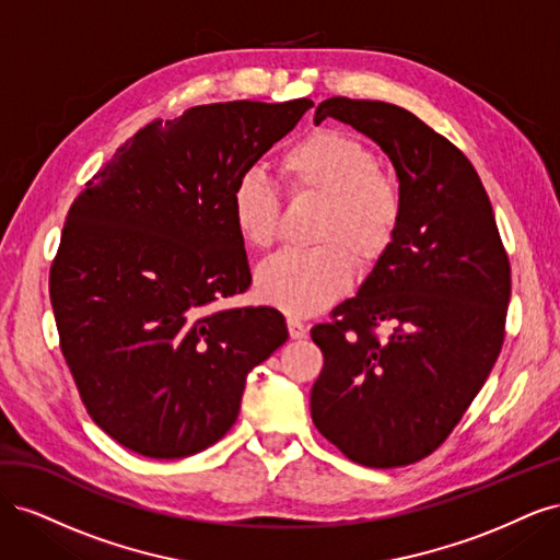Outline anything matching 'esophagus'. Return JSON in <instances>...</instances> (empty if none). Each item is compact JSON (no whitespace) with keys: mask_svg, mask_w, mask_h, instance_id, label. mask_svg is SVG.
Returning <instances> with one entry per match:
<instances>
[{"mask_svg":"<svg viewBox=\"0 0 560 560\" xmlns=\"http://www.w3.org/2000/svg\"><path fill=\"white\" fill-rule=\"evenodd\" d=\"M287 329H290V336L294 338V341L296 338L306 336V325H303L296 315H287Z\"/></svg>","mask_w":560,"mask_h":560,"instance_id":"34e87169","label":"esophagus"}]
</instances>
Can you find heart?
Listing matches in <instances>:
<instances>
[{
    "label": "heart",
    "mask_w": 560,
    "mask_h": 560,
    "mask_svg": "<svg viewBox=\"0 0 560 560\" xmlns=\"http://www.w3.org/2000/svg\"><path fill=\"white\" fill-rule=\"evenodd\" d=\"M280 175L292 198H322L311 249H287L257 273L259 294L273 306L306 315L341 296L354 276V254L374 264L395 243L404 194L381 171L376 151L336 130H317L280 159ZM280 196L259 171H247L231 189V214L241 238L268 249L278 241Z\"/></svg>",
    "instance_id": "heart-1"
}]
</instances>
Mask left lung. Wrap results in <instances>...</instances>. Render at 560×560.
<instances>
[{"mask_svg":"<svg viewBox=\"0 0 560 560\" xmlns=\"http://www.w3.org/2000/svg\"><path fill=\"white\" fill-rule=\"evenodd\" d=\"M327 116L381 144L404 217L358 296L311 329L325 354L311 416L352 463L413 465L446 442L498 360L512 266L477 171L444 135L378 100L329 97L315 124Z\"/></svg>","mask_w":560,"mask_h":560,"instance_id":"left-lung-1","label":"left lung"}]
</instances>
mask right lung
<instances>
[{"instance_id": "right-lung-1", "label": "right lung", "mask_w": 560, "mask_h": 560, "mask_svg": "<svg viewBox=\"0 0 560 560\" xmlns=\"http://www.w3.org/2000/svg\"><path fill=\"white\" fill-rule=\"evenodd\" d=\"M313 107L301 97L198 105L149 121L74 198L50 264L62 358L97 428L147 457H186L238 418L245 378L287 341L243 294L235 179Z\"/></svg>"}]
</instances>
